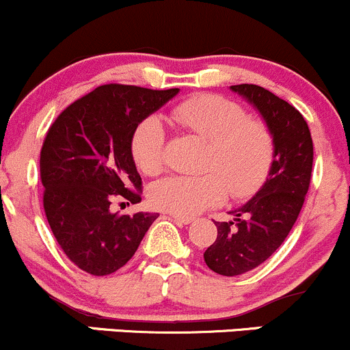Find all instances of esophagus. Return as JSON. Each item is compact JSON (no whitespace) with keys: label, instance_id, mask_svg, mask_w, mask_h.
Returning <instances> with one entry per match:
<instances>
[{"label":"esophagus","instance_id":"1","mask_svg":"<svg viewBox=\"0 0 350 350\" xmlns=\"http://www.w3.org/2000/svg\"><path fill=\"white\" fill-rule=\"evenodd\" d=\"M172 219H174L175 224L178 225H189L193 221V219H190V217H180V215H172Z\"/></svg>","mask_w":350,"mask_h":350}]
</instances>
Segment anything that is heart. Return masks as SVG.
Listing matches in <instances>:
<instances>
[{
	"label": "heart",
	"mask_w": 350,
	"mask_h": 350,
	"mask_svg": "<svg viewBox=\"0 0 350 350\" xmlns=\"http://www.w3.org/2000/svg\"><path fill=\"white\" fill-rule=\"evenodd\" d=\"M182 129L206 142L202 175H172L155 182L150 200L157 208L180 217H193L219 205L228 193L250 197L272 168L275 144L262 120L249 118L245 108L217 95H198L172 111ZM131 155L146 175L165 165V129L157 116L138 123L131 135Z\"/></svg>",
	"instance_id": "1"
}]
</instances>
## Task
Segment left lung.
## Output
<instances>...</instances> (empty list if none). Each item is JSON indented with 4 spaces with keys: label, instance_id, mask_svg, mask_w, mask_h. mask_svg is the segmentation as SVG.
I'll return each instance as SVG.
<instances>
[{
    "label": "left lung",
    "instance_id": "8db88e82",
    "mask_svg": "<svg viewBox=\"0 0 350 350\" xmlns=\"http://www.w3.org/2000/svg\"><path fill=\"white\" fill-rule=\"evenodd\" d=\"M273 135L275 155L264 185L247 204L230 210L234 220L215 221L217 239L205 250L210 270L242 275L265 262L287 239L309 190L314 145L304 116L287 101L257 85H234Z\"/></svg>",
    "mask_w": 350,
    "mask_h": 350
}]
</instances>
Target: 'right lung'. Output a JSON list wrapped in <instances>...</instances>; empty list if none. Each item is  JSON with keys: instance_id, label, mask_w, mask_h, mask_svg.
<instances>
[{"instance_id": "1", "label": "right lung", "mask_w": 350, "mask_h": 350, "mask_svg": "<svg viewBox=\"0 0 350 350\" xmlns=\"http://www.w3.org/2000/svg\"><path fill=\"white\" fill-rule=\"evenodd\" d=\"M178 92L98 86L63 110L48 130L40 155L44 213L66 257L92 275L122 269L159 219L150 212L120 215L110 204L116 195L142 202L131 135Z\"/></svg>"}]
</instances>
